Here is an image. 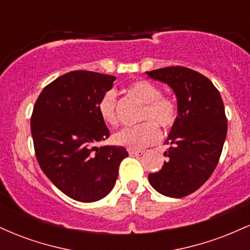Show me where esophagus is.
Returning a JSON list of instances; mask_svg holds the SVG:
<instances>
[{"label": "esophagus", "instance_id": "obj_1", "mask_svg": "<svg viewBox=\"0 0 250 250\" xmlns=\"http://www.w3.org/2000/svg\"><path fill=\"white\" fill-rule=\"evenodd\" d=\"M143 153H145L143 150H133V149L129 150V155H131V156H140V155H142Z\"/></svg>", "mask_w": 250, "mask_h": 250}]
</instances>
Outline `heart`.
Instances as JSON below:
<instances>
[{"label": "heart", "mask_w": 250, "mask_h": 250, "mask_svg": "<svg viewBox=\"0 0 250 250\" xmlns=\"http://www.w3.org/2000/svg\"><path fill=\"white\" fill-rule=\"evenodd\" d=\"M128 91L130 95L143 103L140 120L149 121L121 129L114 134L113 141L121 147L139 150L154 145L160 139L159 129L155 123L163 130H168L173 127L176 121L177 107L171 97L161 95L160 88L146 80H139L131 83L128 87ZM99 113L107 125H115L117 123L116 94L113 90H108L103 94L99 102Z\"/></svg>", "instance_id": "obj_1"}]
</instances>
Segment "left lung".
<instances>
[{"label":"left lung","instance_id":"8db88e82","mask_svg":"<svg viewBox=\"0 0 250 250\" xmlns=\"http://www.w3.org/2000/svg\"><path fill=\"white\" fill-rule=\"evenodd\" d=\"M146 74L169 85L177 100L176 121L165 141L168 161L148 175L149 182L165 196H187L210 177L219 162L227 136L225 105L210 80L189 68L167 67Z\"/></svg>","mask_w":250,"mask_h":250}]
</instances>
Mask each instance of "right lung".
<instances>
[{"instance_id": "right-lung-1", "label": "right lung", "mask_w": 250, "mask_h": 250, "mask_svg": "<svg viewBox=\"0 0 250 250\" xmlns=\"http://www.w3.org/2000/svg\"><path fill=\"white\" fill-rule=\"evenodd\" d=\"M115 80L94 71H70L43 89L34 105L30 128L37 162L63 194L80 202L107 196L128 156L121 146H95L109 137L99 102Z\"/></svg>"}]
</instances>
